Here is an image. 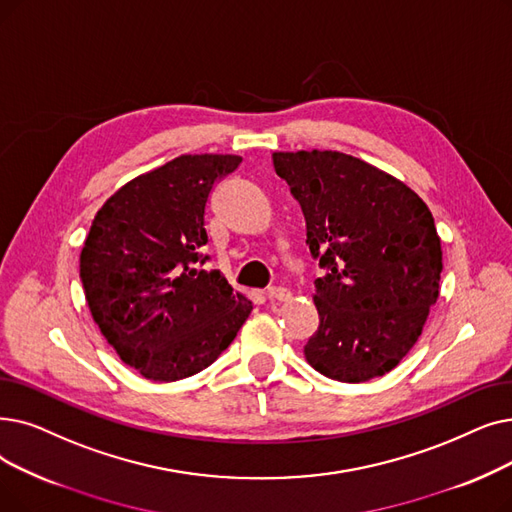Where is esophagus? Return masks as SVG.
<instances>
[{"mask_svg":"<svg viewBox=\"0 0 512 512\" xmlns=\"http://www.w3.org/2000/svg\"><path fill=\"white\" fill-rule=\"evenodd\" d=\"M268 297L276 299V301H286V299H291V291H288V288H284V286H270Z\"/></svg>","mask_w":512,"mask_h":512,"instance_id":"34e87169","label":"esophagus"}]
</instances>
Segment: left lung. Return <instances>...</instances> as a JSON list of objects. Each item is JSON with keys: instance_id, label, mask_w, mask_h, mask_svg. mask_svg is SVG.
Wrapping results in <instances>:
<instances>
[{"instance_id": "1", "label": "left lung", "mask_w": 512, "mask_h": 512, "mask_svg": "<svg viewBox=\"0 0 512 512\" xmlns=\"http://www.w3.org/2000/svg\"><path fill=\"white\" fill-rule=\"evenodd\" d=\"M305 217L320 326L305 360L341 383H366L406 358L439 297L441 240L422 198L337 150L274 152Z\"/></svg>"}]
</instances>
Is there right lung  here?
<instances>
[{"label": "right lung", "instance_id": "add662e5", "mask_svg": "<svg viewBox=\"0 0 512 512\" xmlns=\"http://www.w3.org/2000/svg\"><path fill=\"white\" fill-rule=\"evenodd\" d=\"M234 154H182L117 190L96 213L79 276L87 305L119 358L150 381L186 379L228 349L251 301L203 270L213 186Z\"/></svg>", "mask_w": 512, "mask_h": 512}]
</instances>
